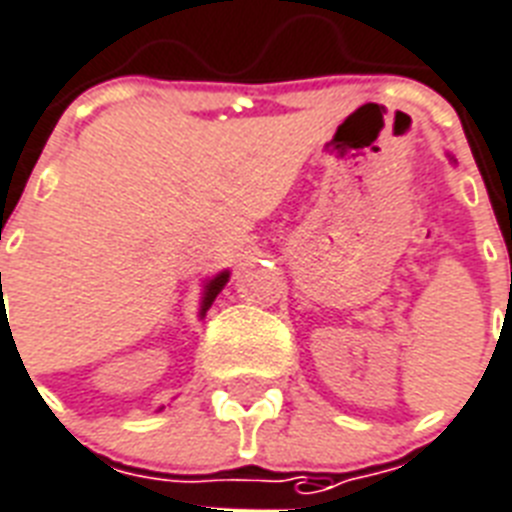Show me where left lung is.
Masks as SVG:
<instances>
[{"label":"left lung","instance_id":"left-lung-1","mask_svg":"<svg viewBox=\"0 0 512 512\" xmlns=\"http://www.w3.org/2000/svg\"><path fill=\"white\" fill-rule=\"evenodd\" d=\"M449 161H452V158H449Z\"/></svg>","mask_w":512,"mask_h":512}]
</instances>
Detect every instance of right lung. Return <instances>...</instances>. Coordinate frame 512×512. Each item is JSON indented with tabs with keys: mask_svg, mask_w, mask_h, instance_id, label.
Here are the masks:
<instances>
[{
	"mask_svg": "<svg viewBox=\"0 0 512 512\" xmlns=\"http://www.w3.org/2000/svg\"><path fill=\"white\" fill-rule=\"evenodd\" d=\"M227 280H230V269H224V272H219V275L211 277V280L206 282V288H203V298H200V317H206V312L211 309V304H214V298L222 293V288L227 285ZM0 285H2V275H0ZM2 325H4V309H2Z\"/></svg>",
	"mask_w": 512,
	"mask_h": 512,
	"instance_id": "obj_1",
	"label": "right lung"
}]
</instances>
